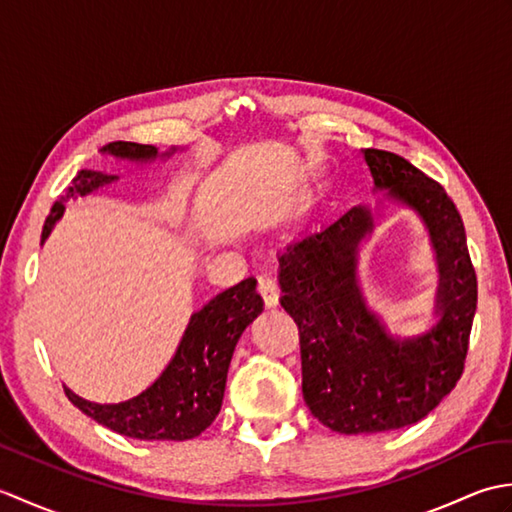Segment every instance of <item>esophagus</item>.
<instances>
[{
  "instance_id": "34e87169",
  "label": "esophagus",
  "mask_w": 512,
  "mask_h": 512,
  "mask_svg": "<svg viewBox=\"0 0 512 512\" xmlns=\"http://www.w3.org/2000/svg\"><path fill=\"white\" fill-rule=\"evenodd\" d=\"M259 295H262L266 308H275L279 303V286L277 281L270 277V275H262L259 277V284H257Z\"/></svg>"
}]
</instances>
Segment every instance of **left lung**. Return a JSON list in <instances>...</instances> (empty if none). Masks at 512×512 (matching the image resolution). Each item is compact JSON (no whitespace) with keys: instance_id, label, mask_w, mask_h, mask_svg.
<instances>
[{"instance_id":"8db88e82","label":"left lung","mask_w":512,"mask_h":512,"mask_svg":"<svg viewBox=\"0 0 512 512\" xmlns=\"http://www.w3.org/2000/svg\"><path fill=\"white\" fill-rule=\"evenodd\" d=\"M376 189L416 211L436 248L440 321L427 334L396 339L365 306L358 244L372 233L367 206H354L279 255L281 306L301 343L303 398L332 431L358 436L409 427L458 383L477 308V277L462 217L436 180L402 156L361 149Z\"/></svg>"}]
</instances>
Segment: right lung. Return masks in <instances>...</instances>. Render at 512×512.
Masks as SVG:
<instances>
[{
	"label": "right lung",
	"mask_w": 512,
	"mask_h": 512,
	"mask_svg": "<svg viewBox=\"0 0 512 512\" xmlns=\"http://www.w3.org/2000/svg\"><path fill=\"white\" fill-rule=\"evenodd\" d=\"M101 151L114 158L136 162L158 158V149L154 145L125 143V140L105 145ZM173 151L176 149L167 151L165 156H171ZM114 180L116 176H107L103 171L81 169L76 173L68 193L59 202H54L46 226H43L41 242H46L52 226L63 215L65 202L76 195H88ZM255 286L257 281L248 277L237 286L220 292L195 312L171 363L143 394L116 402V405L83 400L68 387H63L65 396L85 416L127 438L182 442L200 436L206 427H211L222 409L228 365H231L239 336L264 310V301L257 295Z\"/></svg>",
	"instance_id": "1"
}]
</instances>
